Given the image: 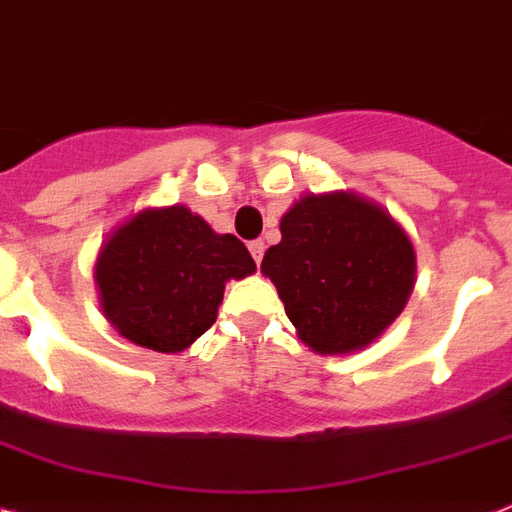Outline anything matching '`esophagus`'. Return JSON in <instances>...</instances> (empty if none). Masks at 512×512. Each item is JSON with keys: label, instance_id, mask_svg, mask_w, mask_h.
I'll list each match as a JSON object with an SVG mask.
<instances>
[{"label": "esophagus", "instance_id": "1", "mask_svg": "<svg viewBox=\"0 0 512 512\" xmlns=\"http://www.w3.org/2000/svg\"><path fill=\"white\" fill-rule=\"evenodd\" d=\"M248 251H251L253 261L261 264V259H264V243H261V240H251V243H248Z\"/></svg>", "mask_w": 512, "mask_h": 512}]
</instances>
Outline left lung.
Listing matches in <instances>:
<instances>
[{
    "instance_id": "obj_1",
    "label": "left lung",
    "mask_w": 512,
    "mask_h": 512,
    "mask_svg": "<svg viewBox=\"0 0 512 512\" xmlns=\"http://www.w3.org/2000/svg\"><path fill=\"white\" fill-rule=\"evenodd\" d=\"M280 232L261 272L277 285L308 348L353 353L398 319L413 290L416 256L387 211L353 193H311L282 217Z\"/></svg>"
}]
</instances>
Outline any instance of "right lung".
Returning a JSON list of instances; mask_svg holds the SVG:
<instances>
[{"label":"right lung","instance_id":"obj_1","mask_svg":"<svg viewBox=\"0 0 512 512\" xmlns=\"http://www.w3.org/2000/svg\"><path fill=\"white\" fill-rule=\"evenodd\" d=\"M256 269L235 235H217L185 206L141 211L96 261L101 306L122 337L177 353L217 319L227 280Z\"/></svg>","mask_w":512,"mask_h":512}]
</instances>
